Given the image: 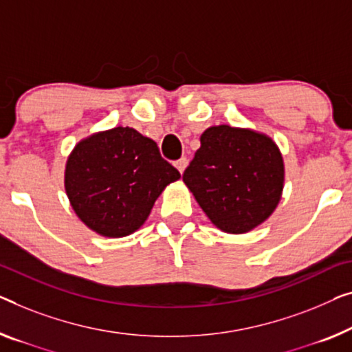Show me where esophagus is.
Wrapping results in <instances>:
<instances>
[{
  "label": "esophagus",
  "instance_id": "1",
  "mask_svg": "<svg viewBox=\"0 0 352 352\" xmlns=\"http://www.w3.org/2000/svg\"><path fill=\"white\" fill-rule=\"evenodd\" d=\"M186 164H188L186 158H180L178 161H175V167L178 169V172H180V174H183V170L186 169Z\"/></svg>",
  "mask_w": 352,
  "mask_h": 352
}]
</instances>
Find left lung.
<instances>
[{"mask_svg":"<svg viewBox=\"0 0 352 352\" xmlns=\"http://www.w3.org/2000/svg\"><path fill=\"white\" fill-rule=\"evenodd\" d=\"M210 221L226 234H246L281 201L285 161L274 139L250 128L210 126L183 174Z\"/></svg>","mask_w":352,"mask_h":352,"instance_id":"left-lung-1","label":"left lung"}]
</instances>
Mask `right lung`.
<instances>
[{
  "label": "right lung",
  "instance_id": "obj_1",
  "mask_svg": "<svg viewBox=\"0 0 352 352\" xmlns=\"http://www.w3.org/2000/svg\"><path fill=\"white\" fill-rule=\"evenodd\" d=\"M180 178L155 140L129 126L82 139L65 167V190L78 219L109 239L131 235L146 221L156 199Z\"/></svg>",
  "mask_w": 352,
  "mask_h": 352
}]
</instances>
